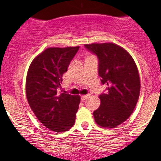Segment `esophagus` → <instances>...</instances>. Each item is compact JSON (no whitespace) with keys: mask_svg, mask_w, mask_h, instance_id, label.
<instances>
[{"mask_svg":"<svg viewBox=\"0 0 161 161\" xmlns=\"http://www.w3.org/2000/svg\"><path fill=\"white\" fill-rule=\"evenodd\" d=\"M89 97H90V95H85V96H82V97H81V100H82V101H83V100H86V99L88 98Z\"/></svg>","mask_w":161,"mask_h":161,"instance_id":"obj_1","label":"esophagus"}]
</instances>
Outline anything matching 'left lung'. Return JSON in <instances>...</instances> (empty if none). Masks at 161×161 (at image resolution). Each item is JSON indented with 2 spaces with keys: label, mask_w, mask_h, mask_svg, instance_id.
<instances>
[{
  "label": "left lung",
  "mask_w": 161,
  "mask_h": 161,
  "mask_svg": "<svg viewBox=\"0 0 161 161\" xmlns=\"http://www.w3.org/2000/svg\"><path fill=\"white\" fill-rule=\"evenodd\" d=\"M98 58V74L106 92L100 94V106L93 112L95 121L114 128L125 121L134 111L140 92L139 71L131 55L114 43L85 44Z\"/></svg>",
  "instance_id": "left-lung-1"
}]
</instances>
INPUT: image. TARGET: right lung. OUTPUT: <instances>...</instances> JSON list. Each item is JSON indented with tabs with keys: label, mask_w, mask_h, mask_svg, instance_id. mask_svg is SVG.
I'll return each instance as SVG.
<instances>
[{
	"label": "right lung",
	"mask_w": 161,
	"mask_h": 161,
	"mask_svg": "<svg viewBox=\"0 0 161 161\" xmlns=\"http://www.w3.org/2000/svg\"><path fill=\"white\" fill-rule=\"evenodd\" d=\"M79 47H50L31 63L26 77V97L40 122L51 131L71 129L75 121L80 97L63 91L62 75Z\"/></svg>",
	"instance_id": "obj_1"
}]
</instances>
